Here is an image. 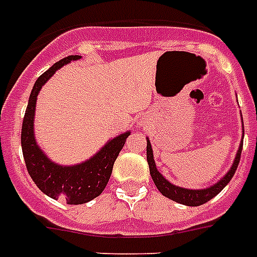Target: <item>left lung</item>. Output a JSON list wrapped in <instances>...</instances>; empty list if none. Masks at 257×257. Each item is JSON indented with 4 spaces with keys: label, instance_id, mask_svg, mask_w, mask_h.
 <instances>
[{
    "label": "left lung",
    "instance_id": "obj_1",
    "mask_svg": "<svg viewBox=\"0 0 257 257\" xmlns=\"http://www.w3.org/2000/svg\"><path fill=\"white\" fill-rule=\"evenodd\" d=\"M241 121H243V118H241ZM241 149H243V140L240 143L239 149H237V152H236L235 160L232 163L231 169H229L217 183H215L213 185H211V187L203 188V189H188V188L177 187L175 184L169 183L168 180L165 179L164 176L157 171L156 163H155V159H153L152 145H151L149 139H147V160H148L149 172H151V176H152L153 183H155V185L157 187V189L161 192V195L165 196V197H168V199L173 200L176 203L183 204V205H188V207H199L201 204H205L207 201L213 199L216 195H219L220 192L225 188V185L231 181V179L233 177V175H235L236 169H237V165H239L240 163Z\"/></svg>",
    "mask_w": 257,
    "mask_h": 257
}]
</instances>
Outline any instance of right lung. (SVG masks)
<instances>
[{"label": "right lung", "instance_id": "obj_1", "mask_svg": "<svg viewBox=\"0 0 257 257\" xmlns=\"http://www.w3.org/2000/svg\"><path fill=\"white\" fill-rule=\"evenodd\" d=\"M81 56H68L56 62L52 68L42 73L30 93L21 131V147L26 169L38 189L52 199H64L72 205L85 204L100 196L112 175L113 164L125 144L131 132L118 135L106 143L89 160L76 165H60L42 152L34 137V114L36 102L42 85L61 66L70 61L80 60Z\"/></svg>", "mask_w": 257, "mask_h": 257}]
</instances>
